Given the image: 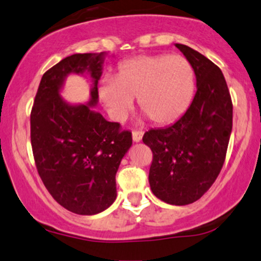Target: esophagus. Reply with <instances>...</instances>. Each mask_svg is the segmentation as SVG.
Masks as SVG:
<instances>
[{
	"mask_svg": "<svg viewBox=\"0 0 261 261\" xmlns=\"http://www.w3.org/2000/svg\"><path fill=\"white\" fill-rule=\"evenodd\" d=\"M143 136H144V133L142 130H133V133H132L133 142H136V143H139L140 140L143 139Z\"/></svg>",
	"mask_w": 261,
	"mask_h": 261,
	"instance_id": "esophagus-1",
	"label": "esophagus"
}]
</instances>
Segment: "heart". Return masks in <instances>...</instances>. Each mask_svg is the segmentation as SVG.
<instances>
[{
  "mask_svg": "<svg viewBox=\"0 0 261 261\" xmlns=\"http://www.w3.org/2000/svg\"><path fill=\"white\" fill-rule=\"evenodd\" d=\"M195 72L183 56L154 55L124 61L116 78L105 76L97 93L113 121H124L133 109L134 97L158 124H172L188 111L194 99Z\"/></svg>",
  "mask_w": 261,
  "mask_h": 261,
  "instance_id": "heart-1",
  "label": "heart"
}]
</instances>
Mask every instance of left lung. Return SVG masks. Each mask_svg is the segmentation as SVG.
Masks as SVG:
<instances>
[{
  "mask_svg": "<svg viewBox=\"0 0 261 261\" xmlns=\"http://www.w3.org/2000/svg\"><path fill=\"white\" fill-rule=\"evenodd\" d=\"M194 68L197 93L188 111L143 137L152 151L149 183L156 198L188 205L209 191L223 166L232 132V100L221 69L188 46L176 44Z\"/></svg>",
  "mask_w": 261,
  "mask_h": 261,
  "instance_id": "obj_1",
  "label": "left lung"
}]
</instances>
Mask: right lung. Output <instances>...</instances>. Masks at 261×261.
Returning <instances> with one entry per match:
<instances>
[{
    "label": "right lung",
    "mask_w": 261,
    "mask_h": 261,
    "mask_svg": "<svg viewBox=\"0 0 261 261\" xmlns=\"http://www.w3.org/2000/svg\"><path fill=\"white\" fill-rule=\"evenodd\" d=\"M106 52L75 54L42 75L30 115V138L36 168L52 198L78 215L106 210L117 197L116 173L132 146V133L119 130L95 111L97 83ZM88 72L93 85L87 104L60 96L69 74Z\"/></svg>",
    "instance_id": "obj_1"
}]
</instances>
